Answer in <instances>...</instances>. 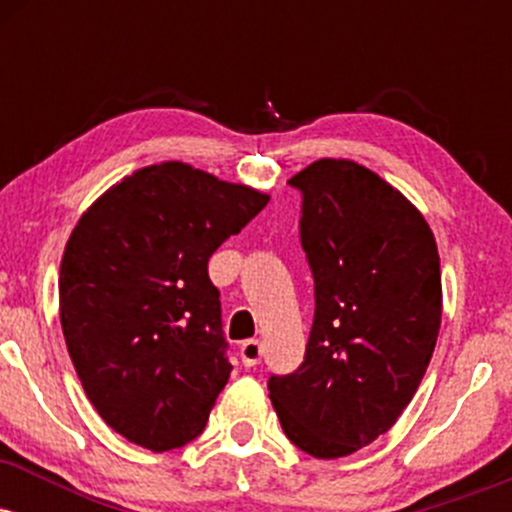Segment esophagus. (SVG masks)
I'll list each match as a JSON object with an SVG mask.
<instances>
[{
    "label": "esophagus",
    "mask_w": 512,
    "mask_h": 512,
    "mask_svg": "<svg viewBox=\"0 0 512 512\" xmlns=\"http://www.w3.org/2000/svg\"><path fill=\"white\" fill-rule=\"evenodd\" d=\"M262 354H264V349H262L260 339H248V342L240 344V358H243V363L248 368L257 366V363L262 361Z\"/></svg>",
    "instance_id": "esophagus-1"
}]
</instances>
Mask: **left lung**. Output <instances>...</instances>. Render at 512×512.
<instances>
[{"instance_id": "left-lung-1", "label": "left lung", "mask_w": 512, "mask_h": 512, "mask_svg": "<svg viewBox=\"0 0 512 512\" xmlns=\"http://www.w3.org/2000/svg\"><path fill=\"white\" fill-rule=\"evenodd\" d=\"M289 185L301 192L315 317L301 366L267 387L286 438L334 460L390 431L424 378L440 257L424 216L373 170L322 158Z\"/></svg>"}]
</instances>
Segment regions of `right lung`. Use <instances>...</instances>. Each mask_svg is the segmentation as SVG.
I'll return each instance as SVG.
<instances>
[{
  "label": "right lung",
  "mask_w": 512,
  "mask_h": 512,
  "mask_svg": "<svg viewBox=\"0 0 512 512\" xmlns=\"http://www.w3.org/2000/svg\"><path fill=\"white\" fill-rule=\"evenodd\" d=\"M269 197L185 163L137 170L81 216L64 248L60 317L86 397L154 452L204 431L231 361L209 257Z\"/></svg>",
  "instance_id": "1"
}]
</instances>
